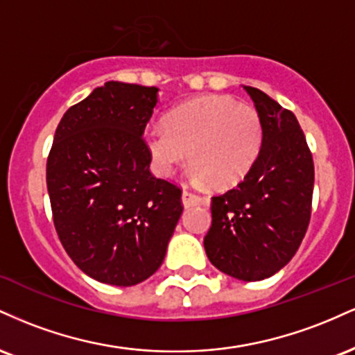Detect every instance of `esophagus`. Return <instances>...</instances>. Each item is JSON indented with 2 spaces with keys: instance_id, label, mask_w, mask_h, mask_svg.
I'll return each mask as SVG.
<instances>
[{
  "instance_id": "1",
  "label": "esophagus",
  "mask_w": 355,
  "mask_h": 355,
  "mask_svg": "<svg viewBox=\"0 0 355 355\" xmlns=\"http://www.w3.org/2000/svg\"><path fill=\"white\" fill-rule=\"evenodd\" d=\"M205 202V198L198 197V195L191 193L189 190H183L182 191V203L185 209H189V207H193V205H198V203H203Z\"/></svg>"
}]
</instances>
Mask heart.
Masks as SVG:
<instances>
[{"mask_svg": "<svg viewBox=\"0 0 355 355\" xmlns=\"http://www.w3.org/2000/svg\"><path fill=\"white\" fill-rule=\"evenodd\" d=\"M144 140L158 175L170 177L189 160L191 180L225 190L239 185L259 158L263 121L252 105L209 95L173 108Z\"/></svg>", "mask_w": 355, "mask_h": 355, "instance_id": "obj_1", "label": "heart"}]
</instances>
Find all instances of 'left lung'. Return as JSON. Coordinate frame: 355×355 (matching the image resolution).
I'll return each mask as SVG.
<instances>
[{"label":"left lung","mask_w":355,"mask_h":355,"mask_svg":"<svg viewBox=\"0 0 355 355\" xmlns=\"http://www.w3.org/2000/svg\"><path fill=\"white\" fill-rule=\"evenodd\" d=\"M263 121V144L247 177L211 198L207 257L223 274L257 282L284 268L311 220L313 162L295 115L243 87Z\"/></svg>","instance_id":"1"}]
</instances>
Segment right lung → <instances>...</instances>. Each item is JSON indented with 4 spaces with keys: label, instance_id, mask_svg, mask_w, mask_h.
<instances>
[{
    "label": "right lung",
    "instance_id": "obj_1",
    "mask_svg": "<svg viewBox=\"0 0 355 355\" xmlns=\"http://www.w3.org/2000/svg\"><path fill=\"white\" fill-rule=\"evenodd\" d=\"M158 88L107 81L61 118L46 164L61 245L98 282L132 287L158 270L183 211L153 177L144 141Z\"/></svg>",
    "mask_w": 355,
    "mask_h": 355
}]
</instances>
